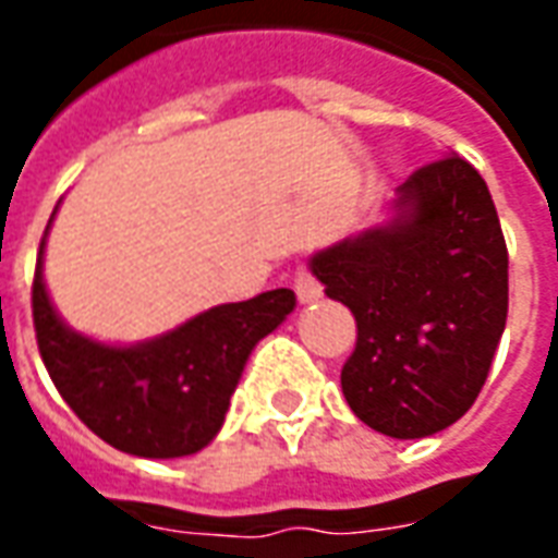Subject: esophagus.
Returning <instances> with one entry per match:
<instances>
[{"label": "esophagus", "mask_w": 558, "mask_h": 558, "mask_svg": "<svg viewBox=\"0 0 558 558\" xmlns=\"http://www.w3.org/2000/svg\"><path fill=\"white\" fill-rule=\"evenodd\" d=\"M292 290H295V295H299V302L302 304H311L316 302V299H323V287H319L314 275H311V271H304V268L295 271V278H292Z\"/></svg>", "instance_id": "34e87169"}]
</instances>
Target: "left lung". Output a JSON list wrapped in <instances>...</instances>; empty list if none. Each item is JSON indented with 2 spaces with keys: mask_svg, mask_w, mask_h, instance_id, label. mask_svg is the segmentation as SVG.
I'll return each mask as SVG.
<instances>
[{
  "mask_svg": "<svg viewBox=\"0 0 558 558\" xmlns=\"http://www.w3.org/2000/svg\"><path fill=\"white\" fill-rule=\"evenodd\" d=\"M359 326L340 388L391 439H424L478 398L508 316V247L487 182L457 155L400 184L391 218L311 256Z\"/></svg>",
  "mask_w": 558,
  "mask_h": 558,
  "instance_id": "1",
  "label": "left lung"
}]
</instances>
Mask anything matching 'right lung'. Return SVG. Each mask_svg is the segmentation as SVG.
I'll use <instances>...</instances> for the list:
<instances>
[{
  "instance_id": "1",
  "label": "right lung",
  "mask_w": 558,
  "mask_h": 558,
  "mask_svg": "<svg viewBox=\"0 0 558 558\" xmlns=\"http://www.w3.org/2000/svg\"><path fill=\"white\" fill-rule=\"evenodd\" d=\"M47 232L32 283V316L44 367L62 400L95 436L125 454L170 460L203 451L227 418L251 352L292 314L295 292L271 290L218 304L140 343H101L74 331L50 302Z\"/></svg>"
}]
</instances>
